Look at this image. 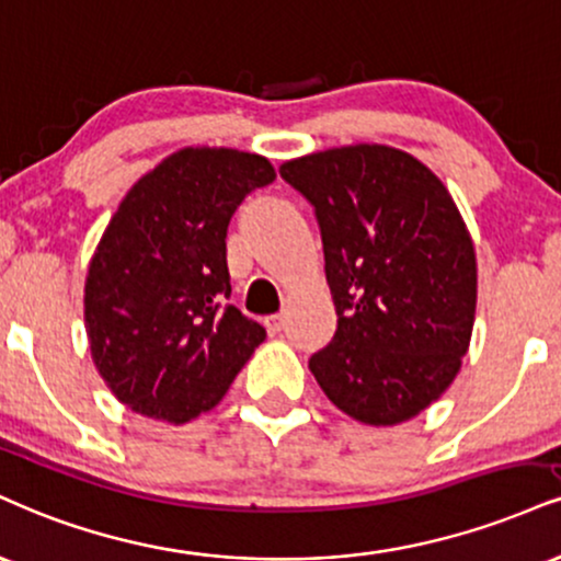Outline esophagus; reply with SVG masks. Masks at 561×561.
Segmentation results:
<instances>
[{"instance_id":"34e87169","label":"esophagus","mask_w":561,"mask_h":561,"mask_svg":"<svg viewBox=\"0 0 561 561\" xmlns=\"http://www.w3.org/2000/svg\"><path fill=\"white\" fill-rule=\"evenodd\" d=\"M263 323H266L268 334L276 336V334L282 332V329H285V316H282V313H276V316H268V319L263 321Z\"/></svg>"}]
</instances>
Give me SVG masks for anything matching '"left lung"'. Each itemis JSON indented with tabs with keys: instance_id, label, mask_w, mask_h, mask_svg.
<instances>
[{
	"instance_id": "obj_1",
	"label": "left lung",
	"mask_w": 561,
	"mask_h": 561,
	"mask_svg": "<svg viewBox=\"0 0 561 561\" xmlns=\"http://www.w3.org/2000/svg\"><path fill=\"white\" fill-rule=\"evenodd\" d=\"M316 208L336 332L308 360L323 394L366 426L436 402L468 353L478 266L444 182L400 148L355 144L285 161Z\"/></svg>"
}]
</instances>
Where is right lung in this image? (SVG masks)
Returning <instances> with one entry per match:
<instances>
[{"mask_svg": "<svg viewBox=\"0 0 561 561\" xmlns=\"http://www.w3.org/2000/svg\"><path fill=\"white\" fill-rule=\"evenodd\" d=\"M274 178L259 153L187 146L114 211L88 263L85 332L101 379L135 413L174 426L208 413L266 340L227 302V227Z\"/></svg>", "mask_w": 561, "mask_h": 561, "instance_id": "1", "label": "right lung"}]
</instances>
